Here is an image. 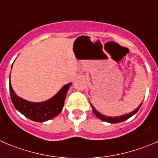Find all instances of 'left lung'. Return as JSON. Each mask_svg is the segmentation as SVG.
I'll return each instance as SVG.
<instances>
[{
	"label": "left lung",
	"instance_id": "1",
	"mask_svg": "<svg viewBox=\"0 0 158 158\" xmlns=\"http://www.w3.org/2000/svg\"><path fill=\"white\" fill-rule=\"evenodd\" d=\"M91 108H92L93 112L94 113V115H95L98 118H100L101 120H103V121L107 122V123H120V122L125 121V120L128 119L129 118H130L132 115H133L134 114H136V112H138V110L139 109V108L141 107V106H142V103H141V104L138 106V108H136L135 110H133V112H131L130 113L126 114V115H121V116H117V117H109V116H106V115H102L100 112H98V111H96V109H94V106H93L91 104Z\"/></svg>",
	"mask_w": 158,
	"mask_h": 158
}]
</instances>
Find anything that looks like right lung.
I'll return each mask as SVG.
<instances>
[{
    "mask_svg": "<svg viewBox=\"0 0 158 158\" xmlns=\"http://www.w3.org/2000/svg\"><path fill=\"white\" fill-rule=\"evenodd\" d=\"M71 84L64 85L62 89L49 100L43 102H31L16 95L10 81L9 88L10 98L15 108L25 117L35 122L43 123L54 118L60 113L64 106L66 95Z\"/></svg>",
    "mask_w": 158,
    "mask_h": 158,
    "instance_id": "add662e5",
    "label": "right lung"
}]
</instances>
